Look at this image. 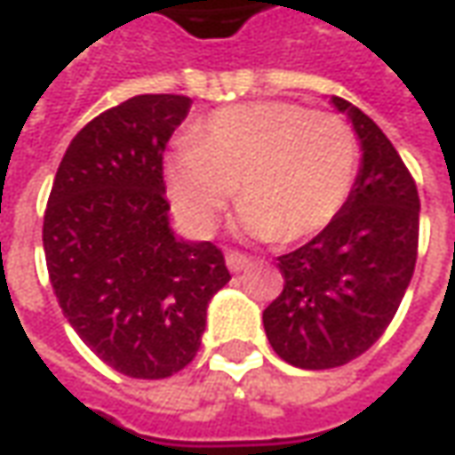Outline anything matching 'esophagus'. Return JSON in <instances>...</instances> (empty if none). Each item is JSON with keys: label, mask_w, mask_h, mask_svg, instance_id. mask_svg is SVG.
<instances>
[{"label": "esophagus", "mask_w": 455, "mask_h": 455, "mask_svg": "<svg viewBox=\"0 0 455 455\" xmlns=\"http://www.w3.org/2000/svg\"><path fill=\"white\" fill-rule=\"evenodd\" d=\"M251 264V259L249 256H243V253L239 251H228L227 253V267L228 271H234V274H239V271H243V268Z\"/></svg>", "instance_id": "obj_1"}]
</instances>
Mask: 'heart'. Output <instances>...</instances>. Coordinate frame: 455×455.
<instances>
[{
	"instance_id": "heart-1",
	"label": "heart",
	"mask_w": 455,
	"mask_h": 455,
	"mask_svg": "<svg viewBox=\"0 0 455 455\" xmlns=\"http://www.w3.org/2000/svg\"><path fill=\"white\" fill-rule=\"evenodd\" d=\"M356 166V137L344 119L286 101H251L199 124L191 147L169 156L166 187L194 234H212L239 188L241 234L293 243L339 216Z\"/></svg>"
}]
</instances>
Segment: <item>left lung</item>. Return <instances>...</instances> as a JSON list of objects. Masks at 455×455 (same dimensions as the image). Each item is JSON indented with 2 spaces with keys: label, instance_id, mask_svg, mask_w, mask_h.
I'll return each mask as SVG.
<instances>
[{
  "label": "left lung",
  "instance_id": "obj_1",
  "mask_svg": "<svg viewBox=\"0 0 455 455\" xmlns=\"http://www.w3.org/2000/svg\"><path fill=\"white\" fill-rule=\"evenodd\" d=\"M361 144L344 209L301 249L279 256L283 291L264 311L268 344L296 369L344 366L381 339L419 253V191L394 144L363 111L331 97Z\"/></svg>",
  "mask_w": 455,
  "mask_h": 455
}]
</instances>
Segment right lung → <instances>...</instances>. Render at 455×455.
Returning a JSON list of instances; mask_svg holds the SVG:
<instances>
[{"mask_svg": "<svg viewBox=\"0 0 455 455\" xmlns=\"http://www.w3.org/2000/svg\"><path fill=\"white\" fill-rule=\"evenodd\" d=\"M191 99L139 94L72 139L44 212L49 281L72 329L107 366L166 379L194 361L224 253L169 227L164 149Z\"/></svg>", "mask_w": 455, "mask_h": 455, "instance_id": "1", "label": "right lung"}]
</instances>
